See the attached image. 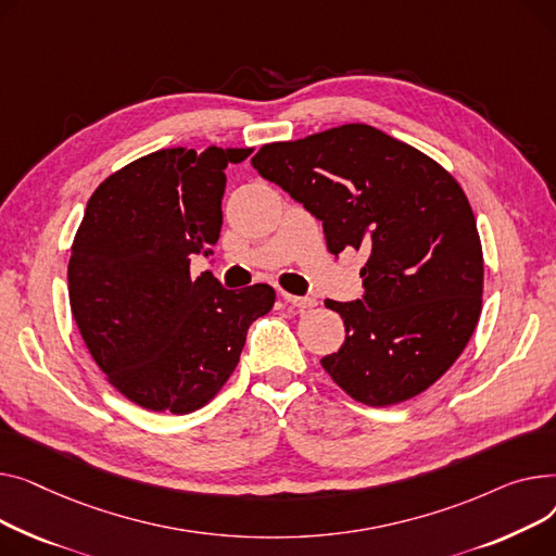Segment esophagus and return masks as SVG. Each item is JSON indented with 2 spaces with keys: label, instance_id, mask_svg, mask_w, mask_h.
<instances>
[{
  "label": "esophagus",
  "instance_id": "1",
  "mask_svg": "<svg viewBox=\"0 0 556 556\" xmlns=\"http://www.w3.org/2000/svg\"><path fill=\"white\" fill-rule=\"evenodd\" d=\"M282 299H285L289 305L299 307V309H309V307L316 305V301L309 299V296H293V293H287V291H282Z\"/></svg>",
  "mask_w": 556,
  "mask_h": 556
}]
</instances>
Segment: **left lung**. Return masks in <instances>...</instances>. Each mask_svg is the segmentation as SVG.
I'll use <instances>...</instances> for the list:
<instances>
[{
  "label": "left lung",
  "mask_w": 556,
  "mask_h": 556,
  "mask_svg": "<svg viewBox=\"0 0 556 556\" xmlns=\"http://www.w3.org/2000/svg\"><path fill=\"white\" fill-rule=\"evenodd\" d=\"M251 166L323 222L330 253H368L364 299L325 301L345 323V343L320 358L325 372L368 406L435 383L482 307V247L460 184L364 123L263 146Z\"/></svg>",
  "instance_id": "8db88e82"
}]
</instances>
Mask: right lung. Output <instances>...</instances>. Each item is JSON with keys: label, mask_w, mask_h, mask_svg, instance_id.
Returning a JSON list of instances; mask_svg holds the SVG:
<instances>
[{"label": "right lung", "mask_w": 556, "mask_h": 556, "mask_svg": "<svg viewBox=\"0 0 556 556\" xmlns=\"http://www.w3.org/2000/svg\"><path fill=\"white\" fill-rule=\"evenodd\" d=\"M251 148L156 150L93 190L70 257V303L93 362L148 410L186 415L233 375L269 285L224 289L192 255H213L226 166Z\"/></svg>", "instance_id": "add662e5"}]
</instances>
